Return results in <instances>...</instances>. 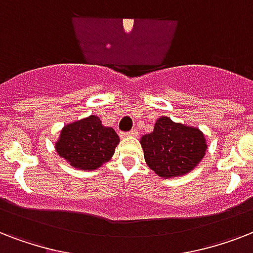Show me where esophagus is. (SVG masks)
Masks as SVG:
<instances>
[{
    "mask_svg": "<svg viewBox=\"0 0 253 253\" xmlns=\"http://www.w3.org/2000/svg\"><path fill=\"white\" fill-rule=\"evenodd\" d=\"M122 138H128V136H138V131L136 130H131L128 132H125V134L121 135Z\"/></svg>",
    "mask_w": 253,
    "mask_h": 253,
    "instance_id": "1",
    "label": "esophagus"
}]
</instances>
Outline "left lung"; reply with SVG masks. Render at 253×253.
<instances>
[{"label": "left lung", "mask_w": 253, "mask_h": 253, "mask_svg": "<svg viewBox=\"0 0 253 253\" xmlns=\"http://www.w3.org/2000/svg\"><path fill=\"white\" fill-rule=\"evenodd\" d=\"M140 144L144 159L158 176H184L204 159L208 144L204 132L197 127L185 126L162 117L151 134L143 135Z\"/></svg>", "instance_id": "1"}]
</instances>
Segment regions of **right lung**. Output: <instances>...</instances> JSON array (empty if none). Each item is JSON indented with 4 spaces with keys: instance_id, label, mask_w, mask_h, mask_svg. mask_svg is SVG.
<instances>
[{
    "instance_id": "right-lung-1",
    "label": "right lung",
    "mask_w": 253,
    "mask_h": 253,
    "mask_svg": "<svg viewBox=\"0 0 253 253\" xmlns=\"http://www.w3.org/2000/svg\"><path fill=\"white\" fill-rule=\"evenodd\" d=\"M118 143L117 132L103 126L98 117L90 115L65 125L55 148L73 168L94 170L113 158Z\"/></svg>"
}]
</instances>
